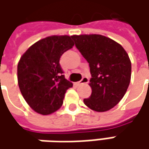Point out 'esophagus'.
I'll return each mask as SVG.
<instances>
[{
    "label": "esophagus",
    "instance_id": "esophagus-1",
    "mask_svg": "<svg viewBox=\"0 0 149 149\" xmlns=\"http://www.w3.org/2000/svg\"><path fill=\"white\" fill-rule=\"evenodd\" d=\"M88 82H89V78L86 77V76H84L80 81L74 83V84H75V85H79V84H87Z\"/></svg>",
    "mask_w": 149,
    "mask_h": 149
}]
</instances>
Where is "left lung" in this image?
<instances>
[{
    "instance_id": "1",
    "label": "left lung",
    "mask_w": 149,
    "mask_h": 149,
    "mask_svg": "<svg viewBox=\"0 0 149 149\" xmlns=\"http://www.w3.org/2000/svg\"><path fill=\"white\" fill-rule=\"evenodd\" d=\"M71 37L90 68L92 93L84 104L97 112L109 110L123 99L130 83L129 55L121 45L101 35Z\"/></svg>"
}]
</instances>
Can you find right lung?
Returning a JSON list of instances; mask_svg holds the SVG:
<instances>
[{
    "instance_id": "right-lung-1",
    "label": "right lung",
    "mask_w": 149,
    "mask_h": 149,
    "mask_svg": "<svg viewBox=\"0 0 149 149\" xmlns=\"http://www.w3.org/2000/svg\"><path fill=\"white\" fill-rule=\"evenodd\" d=\"M71 36H52L32 45L20 57L17 79L21 95L38 113L60 109L66 90L73 86L60 65V56L74 46Z\"/></svg>"
}]
</instances>
